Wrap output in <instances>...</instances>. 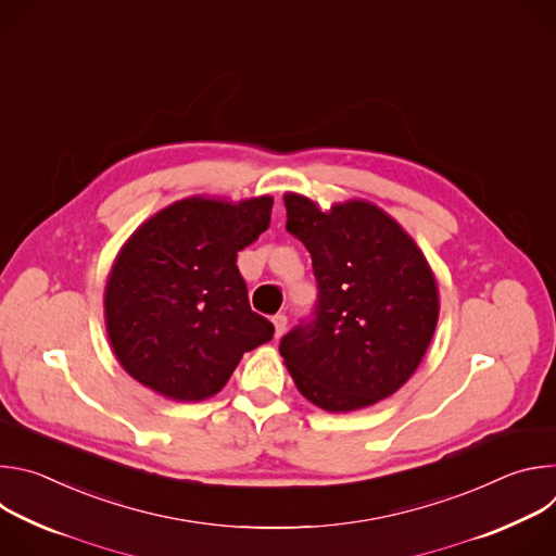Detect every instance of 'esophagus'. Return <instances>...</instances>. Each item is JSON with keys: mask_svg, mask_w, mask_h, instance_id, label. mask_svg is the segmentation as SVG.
Returning <instances> with one entry per match:
<instances>
[{"mask_svg": "<svg viewBox=\"0 0 556 556\" xmlns=\"http://www.w3.org/2000/svg\"><path fill=\"white\" fill-rule=\"evenodd\" d=\"M273 326H275V339H281L288 330V316L286 314L273 316Z\"/></svg>", "mask_w": 556, "mask_h": 556, "instance_id": "1", "label": "esophagus"}]
</instances>
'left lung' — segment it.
Returning a JSON list of instances; mask_svg holds the SVG:
<instances>
[{
    "instance_id": "1",
    "label": "left lung",
    "mask_w": 556,
    "mask_h": 556,
    "mask_svg": "<svg viewBox=\"0 0 556 556\" xmlns=\"http://www.w3.org/2000/svg\"><path fill=\"white\" fill-rule=\"evenodd\" d=\"M283 202L288 232L312 257L319 299L279 354L312 405L332 414L376 405L412 378L433 339L440 301L431 266L371 202L326 213L299 193Z\"/></svg>"
}]
</instances>
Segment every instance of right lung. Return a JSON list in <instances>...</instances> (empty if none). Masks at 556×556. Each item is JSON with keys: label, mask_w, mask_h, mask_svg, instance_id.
Instances as JSON below:
<instances>
[{"label": "right lung", "mask_w": 556, "mask_h": 556, "mask_svg": "<svg viewBox=\"0 0 556 556\" xmlns=\"http://www.w3.org/2000/svg\"><path fill=\"white\" fill-rule=\"evenodd\" d=\"M273 198L193 195L157 211L121 249L105 326L123 369L178 403L217 393L275 328L251 309L237 253L268 228Z\"/></svg>", "instance_id": "1"}]
</instances>
